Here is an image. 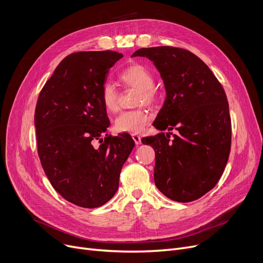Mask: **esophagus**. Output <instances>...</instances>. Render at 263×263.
Masks as SVG:
<instances>
[{"label":"esophagus","instance_id":"obj_1","mask_svg":"<svg viewBox=\"0 0 263 263\" xmlns=\"http://www.w3.org/2000/svg\"><path fill=\"white\" fill-rule=\"evenodd\" d=\"M132 139L136 145H140L142 143V137L137 134H132Z\"/></svg>","mask_w":263,"mask_h":263}]
</instances>
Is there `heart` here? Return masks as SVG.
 Segmentation results:
<instances>
[{
	"mask_svg": "<svg viewBox=\"0 0 263 263\" xmlns=\"http://www.w3.org/2000/svg\"><path fill=\"white\" fill-rule=\"evenodd\" d=\"M124 85L140 90L137 102L140 104H154L157 100V92L154 88L155 78L148 69L140 64L129 66L119 76ZM101 101L107 112H115L118 107V92L113 83L106 82L102 85ZM150 120V116L144 109L127 110L121 113L115 120V129L118 132L136 134L142 132Z\"/></svg>",
	"mask_w": 263,
	"mask_h": 263,
	"instance_id": "1",
	"label": "heart"
}]
</instances>
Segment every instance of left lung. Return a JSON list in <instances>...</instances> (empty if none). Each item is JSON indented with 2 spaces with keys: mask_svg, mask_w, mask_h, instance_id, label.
<instances>
[{
  "mask_svg": "<svg viewBox=\"0 0 263 263\" xmlns=\"http://www.w3.org/2000/svg\"><path fill=\"white\" fill-rule=\"evenodd\" d=\"M135 57L154 63L166 91L154 127L178 131L173 141L171 132L142 140L155 149V183L172 200H196L215 186L229 158L231 121L225 90L210 68L187 50L142 48Z\"/></svg>",
  "mask_w": 263,
  "mask_h": 263,
  "instance_id": "obj_1",
  "label": "left lung"
}]
</instances>
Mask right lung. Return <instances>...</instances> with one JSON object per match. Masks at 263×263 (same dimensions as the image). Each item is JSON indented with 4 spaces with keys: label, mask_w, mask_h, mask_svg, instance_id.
Masks as SVG:
<instances>
[{
    "label": "right lung",
    "mask_w": 263,
    "mask_h": 263,
    "mask_svg": "<svg viewBox=\"0 0 263 263\" xmlns=\"http://www.w3.org/2000/svg\"><path fill=\"white\" fill-rule=\"evenodd\" d=\"M121 58L114 51L68 55L38 97L41 165L55 191L83 208H98L115 195L122 165L135 145L128 133L102 137L109 120L100 92L109 68Z\"/></svg>",
    "instance_id": "1"
}]
</instances>
